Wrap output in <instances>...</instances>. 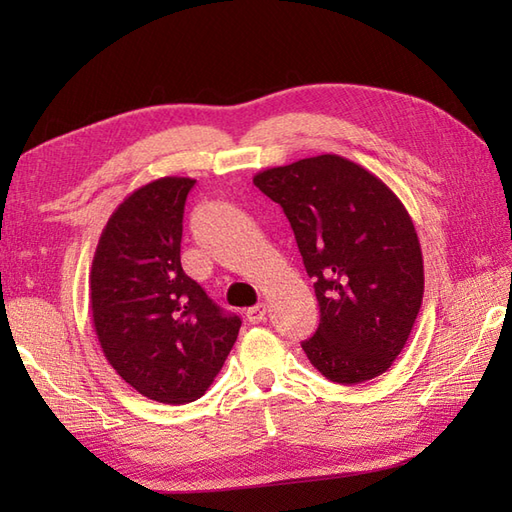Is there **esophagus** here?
I'll list each match as a JSON object with an SVG mask.
<instances>
[{"instance_id":"obj_1","label":"esophagus","mask_w":512,"mask_h":512,"mask_svg":"<svg viewBox=\"0 0 512 512\" xmlns=\"http://www.w3.org/2000/svg\"><path fill=\"white\" fill-rule=\"evenodd\" d=\"M264 319H266V306H264V303H257V306L246 310V321L248 323L257 325V323H262Z\"/></svg>"}]
</instances>
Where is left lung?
<instances>
[{
	"instance_id": "obj_1",
	"label": "left lung",
	"mask_w": 512,
	"mask_h": 512,
	"mask_svg": "<svg viewBox=\"0 0 512 512\" xmlns=\"http://www.w3.org/2000/svg\"><path fill=\"white\" fill-rule=\"evenodd\" d=\"M255 187L284 209L319 328L301 347L332 383L380 376L405 347L422 306V250L405 206L383 180L336 154L259 171Z\"/></svg>"
}]
</instances>
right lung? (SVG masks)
<instances>
[{
  "label": "right lung",
  "instance_id": "right-lung-1",
  "mask_svg": "<svg viewBox=\"0 0 512 512\" xmlns=\"http://www.w3.org/2000/svg\"><path fill=\"white\" fill-rule=\"evenodd\" d=\"M193 184L158 178L118 204L90 273L105 358L138 394L165 405L204 396L242 325L182 270V217Z\"/></svg>",
  "mask_w": 512,
  "mask_h": 512
}]
</instances>
